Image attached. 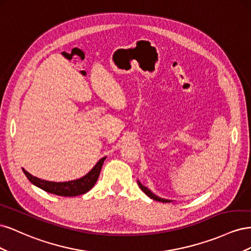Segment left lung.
Returning <instances> with one entry per match:
<instances>
[{
    "instance_id": "obj_1",
    "label": "left lung",
    "mask_w": 251,
    "mask_h": 251,
    "mask_svg": "<svg viewBox=\"0 0 251 251\" xmlns=\"http://www.w3.org/2000/svg\"><path fill=\"white\" fill-rule=\"evenodd\" d=\"M138 184H139V186H140V188L142 189V192L146 194L147 196H149L150 198H151L153 200H156V201H161V202H171L170 200H165V199H161V198H159V197H157V196H155L153 193H151L149 189L146 187V186H143L140 182L138 181Z\"/></svg>"
}]
</instances>
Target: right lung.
Wrapping results in <instances>:
<instances>
[{"label": "right lung", "instance_id": "add662e5", "mask_svg": "<svg viewBox=\"0 0 251 251\" xmlns=\"http://www.w3.org/2000/svg\"><path fill=\"white\" fill-rule=\"evenodd\" d=\"M104 159L105 157L101 158L100 160L95 164L94 168L86 175V176H83L82 178L77 180L68 181V182H51V181L42 180L32 176V175H30L24 169H23V172H24L26 177L32 184L42 188L45 192L54 194L57 196H63V197H74V196L86 194L95 185L98 177H100V170H101Z\"/></svg>", "mask_w": 251, "mask_h": 251}]
</instances>
